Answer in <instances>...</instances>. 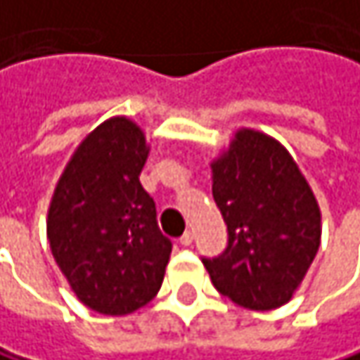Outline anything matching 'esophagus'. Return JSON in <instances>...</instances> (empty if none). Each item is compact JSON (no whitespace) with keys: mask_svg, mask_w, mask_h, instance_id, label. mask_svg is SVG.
Masks as SVG:
<instances>
[{"mask_svg":"<svg viewBox=\"0 0 360 360\" xmlns=\"http://www.w3.org/2000/svg\"><path fill=\"white\" fill-rule=\"evenodd\" d=\"M179 243H181V245H183V247H189V245H191V243H193V233H191V231H187V233H183V235H181Z\"/></svg>","mask_w":360,"mask_h":360,"instance_id":"34e87169","label":"esophagus"}]
</instances>
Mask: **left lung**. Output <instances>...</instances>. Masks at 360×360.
<instances>
[{"mask_svg": "<svg viewBox=\"0 0 360 360\" xmlns=\"http://www.w3.org/2000/svg\"><path fill=\"white\" fill-rule=\"evenodd\" d=\"M210 167L214 202L229 231L222 255L202 259L214 288L245 309L282 307L321 241L309 183L278 140L247 127Z\"/></svg>", "mask_w": 360, "mask_h": 360, "instance_id": "obj_1", "label": "left lung"}]
</instances>
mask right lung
Returning a JSON list of instances; mask_svg holds the SVG:
<instances>
[{"instance_id":"1","label":"right lung","mask_w":360,"mask_h":360,"mask_svg":"<svg viewBox=\"0 0 360 360\" xmlns=\"http://www.w3.org/2000/svg\"><path fill=\"white\" fill-rule=\"evenodd\" d=\"M148 152L138 123L111 117L76 148L51 198V253L74 295L103 315L150 303L171 257L154 200L140 183Z\"/></svg>"}]
</instances>
